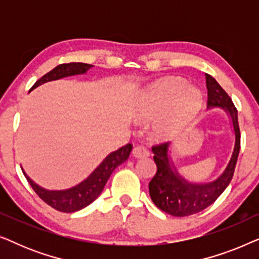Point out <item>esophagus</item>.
Returning <instances> with one entry per match:
<instances>
[{
    "label": "esophagus",
    "instance_id": "obj_1",
    "mask_svg": "<svg viewBox=\"0 0 259 259\" xmlns=\"http://www.w3.org/2000/svg\"><path fill=\"white\" fill-rule=\"evenodd\" d=\"M148 154H150V152H148L147 148L145 146H141V145H138V146L134 147L132 151V155L137 159L146 158L148 157Z\"/></svg>",
    "mask_w": 259,
    "mask_h": 259
}]
</instances>
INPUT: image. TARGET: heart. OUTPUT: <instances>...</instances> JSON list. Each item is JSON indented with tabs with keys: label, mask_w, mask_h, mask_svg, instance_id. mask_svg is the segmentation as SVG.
<instances>
[{
	"label": "heart",
	"mask_w": 259,
	"mask_h": 259,
	"mask_svg": "<svg viewBox=\"0 0 259 259\" xmlns=\"http://www.w3.org/2000/svg\"><path fill=\"white\" fill-rule=\"evenodd\" d=\"M201 104L203 98L199 90L186 86L183 79L172 77L159 81L148 90L144 98L141 115L146 119H155L167 109L158 125V131L162 136H168L193 119Z\"/></svg>",
	"instance_id": "obj_1"
}]
</instances>
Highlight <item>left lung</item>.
<instances>
[{"label":"left lung","mask_w":259,"mask_h":259,"mask_svg":"<svg viewBox=\"0 0 259 259\" xmlns=\"http://www.w3.org/2000/svg\"><path fill=\"white\" fill-rule=\"evenodd\" d=\"M207 88V108L221 107L228 113L235 132V146L230 161L224 172L210 183H190L177 171L171 158L168 143L152 147L157 173L148 184L151 199L155 206L175 217H186L203 211L224 192L231 182L240 150V132L238 113L231 98L217 81L205 74Z\"/></svg>","instance_id":"8db88e82"}]
</instances>
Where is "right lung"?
<instances>
[{"mask_svg": "<svg viewBox=\"0 0 259 259\" xmlns=\"http://www.w3.org/2000/svg\"><path fill=\"white\" fill-rule=\"evenodd\" d=\"M92 65L81 62H72V63H62V65L56 66L54 69L46 74L34 83V86L30 88L34 90L40 86L42 83L49 82V81H54L62 79V77L79 75V74H84L88 69L92 68ZM132 144H127L125 146L120 147L112 153H109L100 165L87 177L86 179L82 180L77 185L70 187L67 190H59L52 191L46 190L36 183H34L27 173L22 172L28 183L33 187V190L36 192L38 197L41 198L45 203H47L49 206H52L55 210L60 212H66V213H72V212L79 211L81 208L88 206V205L93 203L97 198L100 196V193L104 190V187L107 183L112 172L121 165L123 161H126L130 157L131 151H132Z\"/></svg>", "mask_w": 259, "mask_h": 259, "instance_id": "obj_1", "label": "right lung"}]
</instances>
